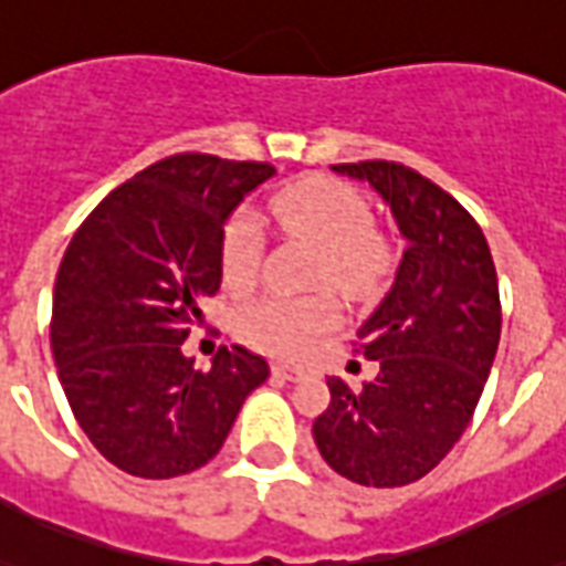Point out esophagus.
Masks as SVG:
<instances>
[{
    "label": "esophagus",
    "instance_id": "34e87169",
    "mask_svg": "<svg viewBox=\"0 0 566 566\" xmlns=\"http://www.w3.org/2000/svg\"><path fill=\"white\" fill-rule=\"evenodd\" d=\"M272 375H275V378H282V380H300V378H305L303 368L284 366V363H275V366H272Z\"/></svg>",
    "mask_w": 566,
    "mask_h": 566
}]
</instances>
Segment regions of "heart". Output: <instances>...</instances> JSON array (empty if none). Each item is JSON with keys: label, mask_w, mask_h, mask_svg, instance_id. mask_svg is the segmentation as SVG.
Masks as SVG:
<instances>
[{"label": "heart", "mask_w": 566, "mask_h": 566, "mask_svg": "<svg viewBox=\"0 0 566 566\" xmlns=\"http://www.w3.org/2000/svg\"><path fill=\"white\" fill-rule=\"evenodd\" d=\"M272 219L321 249L317 282H329L347 296L378 291L392 270V245L375 233V216L366 198L329 177L300 179L272 200ZM263 261V233L249 209L233 212L221 230V279L230 291L254 284ZM338 324L329 296H261L237 312L242 342L270 357H296L321 333Z\"/></svg>", "instance_id": "b5f03b06"}]
</instances>
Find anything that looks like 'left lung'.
I'll list each match as a JSON object with an SVG mask.
<instances>
[{
	"instance_id": "1",
	"label": "left lung",
	"mask_w": 566,
	"mask_h": 566,
	"mask_svg": "<svg viewBox=\"0 0 566 566\" xmlns=\"http://www.w3.org/2000/svg\"><path fill=\"white\" fill-rule=\"evenodd\" d=\"M368 182L405 242L396 279L363 321L380 371L347 387L329 378V408L312 426L324 462L350 483L396 489L453 450L483 396L501 338L492 251L468 209L396 161L333 165Z\"/></svg>"
}]
</instances>
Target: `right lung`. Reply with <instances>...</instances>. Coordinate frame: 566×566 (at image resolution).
Returning a JSON list of instances; mask_svg holds the SVG:
<instances>
[{
	"label": "right lung",
	"instance_id": "1",
	"mask_svg": "<svg viewBox=\"0 0 566 566\" xmlns=\"http://www.w3.org/2000/svg\"><path fill=\"white\" fill-rule=\"evenodd\" d=\"M275 177L263 161L182 153L155 161L92 209L53 287L50 345L71 411L119 471L170 480L219 453L266 359L221 347L182 354L200 300L221 287L230 212Z\"/></svg>",
	"mask_w": 566,
	"mask_h": 566
}]
</instances>
